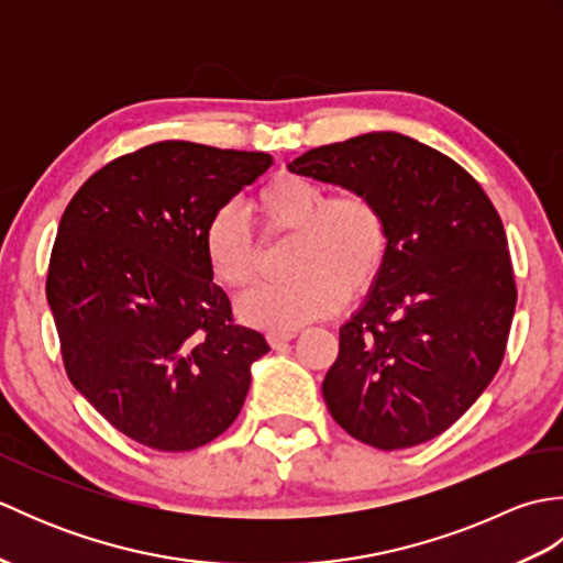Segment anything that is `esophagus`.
Here are the masks:
<instances>
[{
  "mask_svg": "<svg viewBox=\"0 0 563 563\" xmlns=\"http://www.w3.org/2000/svg\"><path fill=\"white\" fill-rule=\"evenodd\" d=\"M295 336H297L295 331H268L266 333V339H268V343L273 345V349H280V345L292 341Z\"/></svg>",
  "mask_w": 563,
  "mask_h": 563,
  "instance_id": "esophagus-1",
  "label": "esophagus"
}]
</instances>
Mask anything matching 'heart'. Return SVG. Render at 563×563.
<instances>
[{"label":"heart","instance_id":"1","mask_svg":"<svg viewBox=\"0 0 563 563\" xmlns=\"http://www.w3.org/2000/svg\"><path fill=\"white\" fill-rule=\"evenodd\" d=\"M266 234H297L292 278L266 283L239 302L251 327L295 331L343 307L377 283L389 254V222L379 202L357 188L331 194L302 174H278L254 198ZM206 258L224 288L246 290L263 268V244L246 214L224 206L202 234Z\"/></svg>","mask_w":563,"mask_h":563}]
</instances>
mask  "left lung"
<instances>
[{
  "instance_id": "1",
  "label": "left lung",
  "mask_w": 563,
  "mask_h": 563,
  "mask_svg": "<svg viewBox=\"0 0 563 563\" xmlns=\"http://www.w3.org/2000/svg\"><path fill=\"white\" fill-rule=\"evenodd\" d=\"M290 172L365 190L389 222L385 268L339 329L321 385L333 421L377 450L445 433L498 373L516 312L494 202L457 162L399 133L309 150Z\"/></svg>"
}]
</instances>
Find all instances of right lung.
Instances as JSON below:
<instances>
[{
	"mask_svg": "<svg viewBox=\"0 0 563 563\" xmlns=\"http://www.w3.org/2000/svg\"><path fill=\"white\" fill-rule=\"evenodd\" d=\"M271 164L154 142L101 166L65 208L45 280L65 373L140 445L188 452L222 435L271 351L234 321L202 246L212 214Z\"/></svg>",
	"mask_w": 563,
	"mask_h": 563,
	"instance_id": "1",
	"label": "right lung"
}]
</instances>
